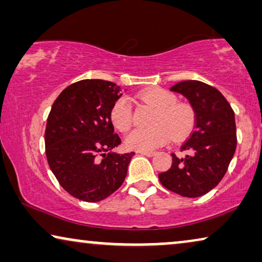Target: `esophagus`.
Here are the masks:
<instances>
[{"mask_svg":"<svg viewBox=\"0 0 262 262\" xmlns=\"http://www.w3.org/2000/svg\"><path fill=\"white\" fill-rule=\"evenodd\" d=\"M138 154H141V155H144V156H148V157H151L155 155V152L154 151H137Z\"/></svg>","mask_w":262,"mask_h":262,"instance_id":"obj_1","label":"esophagus"}]
</instances>
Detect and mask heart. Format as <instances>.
Masks as SVG:
<instances>
[{"mask_svg": "<svg viewBox=\"0 0 262 262\" xmlns=\"http://www.w3.org/2000/svg\"><path fill=\"white\" fill-rule=\"evenodd\" d=\"M146 105L156 110L150 130L136 128L125 137L127 149L137 151H150L164 145L170 139H181L191 132L195 114L192 106L178 102L177 95L162 88H154L142 95ZM132 108L128 99H118L111 108V121L121 132L127 131L132 125Z\"/></svg>", "mask_w": 262, "mask_h": 262, "instance_id": "obj_1", "label": "heart"}]
</instances>
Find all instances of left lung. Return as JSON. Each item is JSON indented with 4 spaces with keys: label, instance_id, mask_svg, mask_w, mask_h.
Listing matches in <instances>:
<instances>
[{
    "label": "left lung",
    "instance_id": "left-lung-1",
    "mask_svg": "<svg viewBox=\"0 0 262 262\" xmlns=\"http://www.w3.org/2000/svg\"><path fill=\"white\" fill-rule=\"evenodd\" d=\"M191 103L194 130L181 145L185 157L173 156L171 167L159 174L164 187L187 198L206 194L227 173L236 150L235 114L223 94L212 85L189 80L170 88Z\"/></svg>",
    "mask_w": 262,
    "mask_h": 262
}]
</instances>
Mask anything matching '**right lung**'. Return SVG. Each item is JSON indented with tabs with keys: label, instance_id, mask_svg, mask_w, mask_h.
Here are the masks:
<instances>
[{
	"label": "right lung",
	"instance_id": "right-lung-1",
	"mask_svg": "<svg viewBox=\"0 0 262 262\" xmlns=\"http://www.w3.org/2000/svg\"><path fill=\"white\" fill-rule=\"evenodd\" d=\"M121 95L113 82L82 80L64 89L50 111L45 130L49 166L60 186L83 202H100L116 192L135 155L111 151L121 143L111 121V108Z\"/></svg>",
	"mask_w": 262,
	"mask_h": 262
}]
</instances>
